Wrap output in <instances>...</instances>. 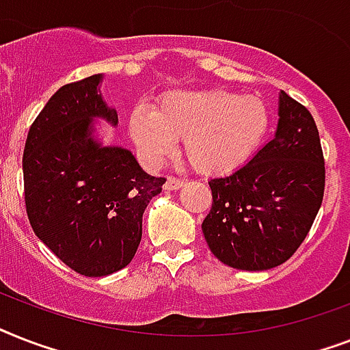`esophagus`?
<instances>
[{
	"label": "esophagus",
	"instance_id": "1",
	"mask_svg": "<svg viewBox=\"0 0 350 350\" xmlns=\"http://www.w3.org/2000/svg\"><path fill=\"white\" fill-rule=\"evenodd\" d=\"M181 187H183V180H178V178H174V176H169L167 181H165L163 189L165 191H178V189H181Z\"/></svg>",
	"mask_w": 350,
	"mask_h": 350
}]
</instances>
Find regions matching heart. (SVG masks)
Segmentation results:
<instances>
[{
  "instance_id": "obj_1",
  "label": "heart",
  "mask_w": 350,
  "mask_h": 350,
  "mask_svg": "<svg viewBox=\"0 0 350 350\" xmlns=\"http://www.w3.org/2000/svg\"><path fill=\"white\" fill-rule=\"evenodd\" d=\"M271 109L260 96L229 90H174L156 109L136 107L129 116V134L143 158L159 163L183 139L192 169L205 176L229 174L247 161L267 136Z\"/></svg>"
}]
</instances>
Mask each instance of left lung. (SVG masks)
<instances>
[{
	"label": "left lung",
	"instance_id": "1",
	"mask_svg": "<svg viewBox=\"0 0 350 350\" xmlns=\"http://www.w3.org/2000/svg\"><path fill=\"white\" fill-rule=\"evenodd\" d=\"M278 114L276 134L249 163L208 181L213 207L203 236L221 263L239 271L285 263L323 202L325 159L314 118L283 90Z\"/></svg>",
	"mask_w": 350,
	"mask_h": 350
}]
</instances>
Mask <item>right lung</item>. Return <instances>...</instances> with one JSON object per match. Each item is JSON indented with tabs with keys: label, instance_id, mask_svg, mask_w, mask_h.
<instances>
[{
	"label": "right lung",
	"instance_id": "1",
	"mask_svg": "<svg viewBox=\"0 0 350 350\" xmlns=\"http://www.w3.org/2000/svg\"><path fill=\"white\" fill-rule=\"evenodd\" d=\"M101 79L94 74L63 85L30 125L23 150L30 227L65 265L89 278L131 263L143 213L165 183L131 150L94 139V118L118 123L100 94Z\"/></svg>",
	"mask_w": 350,
	"mask_h": 350
}]
</instances>
